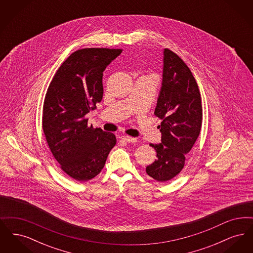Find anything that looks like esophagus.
<instances>
[{
    "label": "esophagus",
    "instance_id": "esophagus-1",
    "mask_svg": "<svg viewBox=\"0 0 253 253\" xmlns=\"http://www.w3.org/2000/svg\"><path fill=\"white\" fill-rule=\"evenodd\" d=\"M121 138L123 139V140H125V141H127V142H129V143L136 142V138L132 137V136H129V135H122V136H121Z\"/></svg>",
    "mask_w": 253,
    "mask_h": 253
}]
</instances>
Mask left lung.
I'll return each instance as SVG.
<instances>
[{
    "instance_id": "obj_1",
    "label": "left lung",
    "mask_w": 253,
    "mask_h": 253,
    "mask_svg": "<svg viewBox=\"0 0 253 253\" xmlns=\"http://www.w3.org/2000/svg\"><path fill=\"white\" fill-rule=\"evenodd\" d=\"M163 55L162 86L155 110L162 120L161 143L150 144L157 159L146 168L148 175L159 182L180 172L202 125L201 96L193 73L172 51L164 49Z\"/></svg>"
}]
</instances>
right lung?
<instances>
[{
    "label": "right lung",
    "instance_id": "1",
    "mask_svg": "<svg viewBox=\"0 0 253 253\" xmlns=\"http://www.w3.org/2000/svg\"><path fill=\"white\" fill-rule=\"evenodd\" d=\"M121 52L80 49L62 62L49 84L42 129L60 168L75 180L96 176L117 143L114 133L89 127L87 115L102 99L103 71Z\"/></svg>",
    "mask_w": 253,
    "mask_h": 253
}]
</instances>
